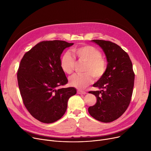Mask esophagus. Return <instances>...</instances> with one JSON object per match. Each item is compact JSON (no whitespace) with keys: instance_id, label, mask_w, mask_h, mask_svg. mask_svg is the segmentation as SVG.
<instances>
[{"instance_id":"obj_1","label":"esophagus","mask_w":151,"mask_h":151,"mask_svg":"<svg viewBox=\"0 0 151 151\" xmlns=\"http://www.w3.org/2000/svg\"><path fill=\"white\" fill-rule=\"evenodd\" d=\"M77 93H78V94H83V95H85V94H86L87 93L85 92V91H77Z\"/></svg>"}]
</instances>
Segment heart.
Listing matches in <instances>:
<instances>
[{
    "label": "heart",
    "instance_id": "heart-1",
    "mask_svg": "<svg viewBox=\"0 0 151 151\" xmlns=\"http://www.w3.org/2000/svg\"><path fill=\"white\" fill-rule=\"evenodd\" d=\"M72 53L80 61L86 62L83 74H75L69 78L70 84L75 88L82 89L93 82V76L100 80L105 74L107 70V62L101 56V52L91 45H84L73 49ZM75 60L68 53L62 55L60 61L62 70L67 74L73 72Z\"/></svg>",
    "mask_w": 151,
    "mask_h": 151
}]
</instances>
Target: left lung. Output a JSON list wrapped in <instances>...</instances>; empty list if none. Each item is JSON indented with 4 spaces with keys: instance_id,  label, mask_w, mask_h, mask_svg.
<instances>
[{
    "instance_id": "1",
    "label": "left lung",
    "mask_w": 151,
    "mask_h": 151,
    "mask_svg": "<svg viewBox=\"0 0 151 151\" xmlns=\"http://www.w3.org/2000/svg\"><path fill=\"white\" fill-rule=\"evenodd\" d=\"M104 52L108 62L105 74L93 87L100 90L90 91L97 102L88 108L90 115L102 122H113L127 109L133 93L134 74L128 54L109 41L93 40Z\"/></svg>"
}]
</instances>
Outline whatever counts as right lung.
Returning a JSON list of instances; mask_svg holds the SVG:
<instances>
[{
  "instance_id": "right-lung-1",
  "label": "right lung",
  "mask_w": 151,
  "mask_h": 151,
  "mask_svg": "<svg viewBox=\"0 0 151 151\" xmlns=\"http://www.w3.org/2000/svg\"><path fill=\"white\" fill-rule=\"evenodd\" d=\"M65 41H43L27 52L21 60L17 78L24 104L30 114L43 123L57 121L65 114L74 88H59L68 80L60 65V56L72 46Z\"/></svg>"
}]
</instances>
